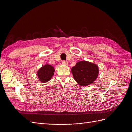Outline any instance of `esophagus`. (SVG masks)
I'll return each instance as SVG.
<instances>
[{
  "mask_svg": "<svg viewBox=\"0 0 132 132\" xmlns=\"http://www.w3.org/2000/svg\"><path fill=\"white\" fill-rule=\"evenodd\" d=\"M62 64L63 65H67L68 64V62L65 61H62Z\"/></svg>",
  "mask_w": 132,
  "mask_h": 132,
  "instance_id": "1",
  "label": "esophagus"
}]
</instances>
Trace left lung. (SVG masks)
I'll return each mask as SVG.
<instances>
[{
	"label": "left lung",
	"mask_w": 132,
	"mask_h": 132,
	"mask_svg": "<svg viewBox=\"0 0 132 132\" xmlns=\"http://www.w3.org/2000/svg\"><path fill=\"white\" fill-rule=\"evenodd\" d=\"M71 71L75 80L81 86L89 85L94 82L99 72L96 64L85 61L77 63Z\"/></svg>",
	"instance_id": "1"
}]
</instances>
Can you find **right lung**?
<instances>
[{
	"label": "right lung",
	"mask_w": 132,
	"mask_h": 132,
	"mask_svg": "<svg viewBox=\"0 0 132 132\" xmlns=\"http://www.w3.org/2000/svg\"><path fill=\"white\" fill-rule=\"evenodd\" d=\"M54 68L50 64H45L42 67L37 71V77L42 82H47L53 77Z\"/></svg>",
	"instance_id": "add662e5"
}]
</instances>
